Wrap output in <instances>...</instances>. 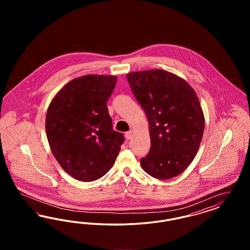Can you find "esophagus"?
I'll return each instance as SVG.
<instances>
[{
  "instance_id": "34e87169",
  "label": "esophagus",
  "mask_w": 250,
  "mask_h": 250,
  "mask_svg": "<svg viewBox=\"0 0 250 250\" xmlns=\"http://www.w3.org/2000/svg\"><path fill=\"white\" fill-rule=\"evenodd\" d=\"M133 135H134L133 130L128 131V132L125 133V138H126L127 140H131V139L133 138Z\"/></svg>"
}]
</instances>
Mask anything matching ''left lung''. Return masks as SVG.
I'll list each match as a JSON object with an SVG mask.
<instances>
[{
  "mask_svg": "<svg viewBox=\"0 0 250 250\" xmlns=\"http://www.w3.org/2000/svg\"><path fill=\"white\" fill-rule=\"evenodd\" d=\"M131 90L143 107L151 138L143 170L159 180L173 178L189 166L204 131V115L196 92L183 78L162 69L131 72Z\"/></svg>",
  "mask_w": 250,
  "mask_h": 250,
  "instance_id": "8db88e82",
  "label": "left lung"
}]
</instances>
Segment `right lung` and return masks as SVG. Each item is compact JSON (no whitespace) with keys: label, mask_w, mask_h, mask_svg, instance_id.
<instances>
[{"label":"right lung","mask_w":250,"mask_h":250,"mask_svg":"<svg viewBox=\"0 0 250 250\" xmlns=\"http://www.w3.org/2000/svg\"><path fill=\"white\" fill-rule=\"evenodd\" d=\"M116 82V76L76 78L48 106L46 134L50 150L61 167L79 181L104 176L124 143V135L112 129L107 107Z\"/></svg>","instance_id":"add662e5"}]
</instances>
